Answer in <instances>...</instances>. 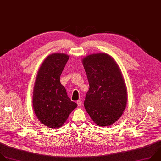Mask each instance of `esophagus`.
<instances>
[{"mask_svg": "<svg viewBox=\"0 0 161 161\" xmlns=\"http://www.w3.org/2000/svg\"><path fill=\"white\" fill-rule=\"evenodd\" d=\"M77 103L78 106L80 107V106L82 105V101H81V100H78V101L77 102Z\"/></svg>", "mask_w": 161, "mask_h": 161, "instance_id": "esophagus-1", "label": "esophagus"}]
</instances>
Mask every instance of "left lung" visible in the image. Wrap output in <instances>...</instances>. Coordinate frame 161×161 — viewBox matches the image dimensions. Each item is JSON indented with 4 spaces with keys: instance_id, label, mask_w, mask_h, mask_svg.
Instances as JSON below:
<instances>
[{
    "instance_id": "obj_1",
    "label": "left lung",
    "mask_w": 161,
    "mask_h": 161,
    "mask_svg": "<svg viewBox=\"0 0 161 161\" xmlns=\"http://www.w3.org/2000/svg\"><path fill=\"white\" fill-rule=\"evenodd\" d=\"M82 62L89 84L84 107L99 126H110L122 116L127 102V91L115 60L107 53L91 54Z\"/></svg>"
}]
</instances>
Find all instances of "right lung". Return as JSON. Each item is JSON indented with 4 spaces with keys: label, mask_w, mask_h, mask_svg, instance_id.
Masks as SVG:
<instances>
[{
    "label": "right lung",
    "mask_w": 161,
    "mask_h": 161,
    "mask_svg": "<svg viewBox=\"0 0 161 161\" xmlns=\"http://www.w3.org/2000/svg\"><path fill=\"white\" fill-rule=\"evenodd\" d=\"M69 59L66 54H49L39 69L34 83L32 96L34 112L42 124L53 129L61 127L77 107L59 80Z\"/></svg>",
    "instance_id": "add662e5"
}]
</instances>
